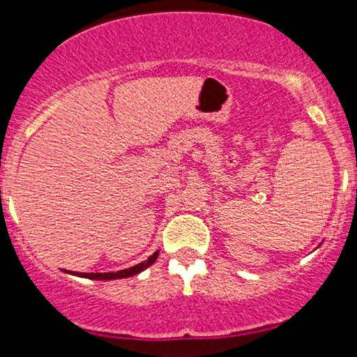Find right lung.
<instances>
[{
	"label": "right lung",
	"mask_w": 357,
	"mask_h": 357,
	"mask_svg": "<svg viewBox=\"0 0 357 357\" xmlns=\"http://www.w3.org/2000/svg\"><path fill=\"white\" fill-rule=\"evenodd\" d=\"M158 255H159V252H155L154 255H151L146 261H142V264L136 265V267H130V268H126V270H119V272H110V273H75V275L93 278V280H116V278L132 277V275H137V273L142 272V270H144V268L151 267V265H153L154 261H155V258H158Z\"/></svg>",
	"instance_id": "1"
}]
</instances>
